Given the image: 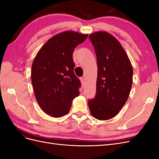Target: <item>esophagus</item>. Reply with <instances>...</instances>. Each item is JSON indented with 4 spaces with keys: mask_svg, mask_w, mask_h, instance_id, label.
<instances>
[{
    "mask_svg": "<svg viewBox=\"0 0 159 159\" xmlns=\"http://www.w3.org/2000/svg\"><path fill=\"white\" fill-rule=\"evenodd\" d=\"M80 81H81V85H84V83H85V80H84V78H80Z\"/></svg>",
    "mask_w": 159,
    "mask_h": 159,
    "instance_id": "34e87169",
    "label": "esophagus"
}]
</instances>
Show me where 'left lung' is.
I'll use <instances>...</instances> for the list:
<instances>
[{"instance_id":"1","label":"left lung","mask_w":159,"mask_h":159,"mask_svg":"<svg viewBox=\"0 0 159 159\" xmlns=\"http://www.w3.org/2000/svg\"><path fill=\"white\" fill-rule=\"evenodd\" d=\"M97 57L96 95L89 99L90 112L95 119L108 120L121 110L133 84V68L119 42L106 32L89 35Z\"/></svg>"}]
</instances>
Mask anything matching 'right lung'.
Instances as JSON below:
<instances>
[{
	"instance_id": "obj_1",
	"label": "right lung",
	"mask_w": 159,
	"mask_h": 159,
	"mask_svg": "<svg viewBox=\"0 0 159 159\" xmlns=\"http://www.w3.org/2000/svg\"><path fill=\"white\" fill-rule=\"evenodd\" d=\"M88 34L66 31L48 40L33 61L31 79L38 105L48 115L60 117L69 112L79 95L81 82L74 72L73 52Z\"/></svg>"
}]
</instances>
